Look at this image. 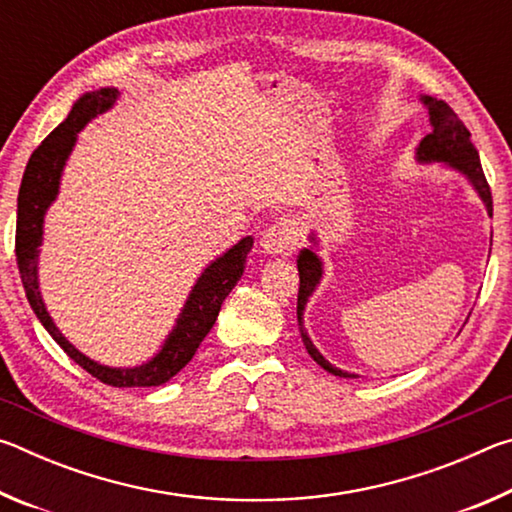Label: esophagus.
Returning <instances> with one entry per match:
<instances>
[{"instance_id":"1","label":"esophagus","mask_w":512,"mask_h":512,"mask_svg":"<svg viewBox=\"0 0 512 512\" xmlns=\"http://www.w3.org/2000/svg\"><path fill=\"white\" fill-rule=\"evenodd\" d=\"M298 244V232L293 230V225L289 221H277L273 223L271 228H268L262 241H259V246L266 255H289L293 248Z\"/></svg>"}]
</instances>
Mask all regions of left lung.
<instances>
[{"instance_id":"obj_1","label":"left lung","mask_w":512,"mask_h":512,"mask_svg":"<svg viewBox=\"0 0 512 512\" xmlns=\"http://www.w3.org/2000/svg\"><path fill=\"white\" fill-rule=\"evenodd\" d=\"M424 108L429 110V121H431V133L422 137L418 149H415V158L418 162H445L447 167L456 169L458 173L470 180V185L476 189V194L485 205V210L492 216V194L490 185L483 176L479 151L474 149L470 140V131H467L465 124L458 119L456 112L447 106L445 101H438L433 97H420ZM314 244H318L316 235L309 237ZM298 273H300V289H298V327L302 343H305L307 352L311 354L320 368L332 372L336 377H357L352 372H345L329 363L323 354L316 350V345L305 332V325H302V314H305V305L311 293L318 287L320 277H323V262L314 253V248H302L298 255Z\"/></svg>"}]
</instances>
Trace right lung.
<instances>
[{
    "instance_id": "right-lung-1",
    "label": "right lung",
    "mask_w": 512,
    "mask_h": 512,
    "mask_svg": "<svg viewBox=\"0 0 512 512\" xmlns=\"http://www.w3.org/2000/svg\"><path fill=\"white\" fill-rule=\"evenodd\" d=\"M115 88H101L97 92H85L74 103L67 119L51 131L36 151L31 153L27 169H24L20 194H17V230H15V257L20 277L27 291V300L33 314L45 325L47 332L54 336V341L67 352L69 359H74L83 370H88L92 377L108 386L131 388V386H160L169 381L173 375L183 370L198 350V345L210 332L216 316H219L223 300L235 289L246 268V257L253 248V237H244L239 244L225 250L221 257L205 268L198 277L192 293L185 302L183 311L176 320V327L164 341L162 350L151 361L135 368H110L85 357L69 343L60 329L51 320L49 311L40 296L38 284V253L42 244V223L49 205L56 201L60 176L63 167L76 144V135L101 112L112 108L117 99Z\"/></svg>"
}]
</instances>
